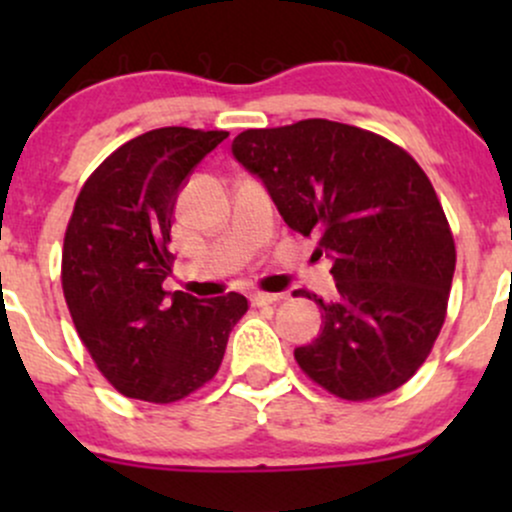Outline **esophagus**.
<instances>
[{
    "label": "esophagus",
    "mask_w": 512,
    "mask_h": 512,
    "mask_svg": "<svg viewBox=\"0 0 512 512\" xmlns=\"http://www.w3.org/2000/svg\"><path fill=\"white\" fill-rule=\"evenodd\" d=\"M284 298V293H264V291H255L250 293V303L252 305H269V303H276Z\"/></svg>",
    "instance_id": "obj_1"
}]
</instances>
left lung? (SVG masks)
<instances>
[{"mask_svg":"<svg viewBox=\"0 0 512 512\" xmlns=\"http://www.w3.org/2000/svg\"><path fill=\"white\" fill-rule=\"evenodd\" d=\"M231 151L281 219L332 262L337 296L303 291L320 305L322 332L293 351L298 366L354 402L407 383L443 327L455 274L448 219L419 163L330 120L245 129Z\"/></svg>","mask_w":512,"mask_h":512,"instance_id":"left-lung-1","label":"left lung"}]
</instances>
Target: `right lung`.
Listing matches in <instances>:
<instances>
[{
  "label": "right lung",
  "instance_id": "obj_1",
  "mask_svg": "<svg viewBox=\"0 0 512 512\" xmlns=\"http://www.w3.org/2000/svg\"><path fill=\"white\" fill-rule=\"evenodd\" d=\"M228 132L161 127L110 154L76 197L62 289L81 342L125 397L178 402L209 383L248 310L240 293L163 291L180 190Z\"/></svg>",
  "mask_w": 512,
  "mask_h": 512
}]
</instances>
